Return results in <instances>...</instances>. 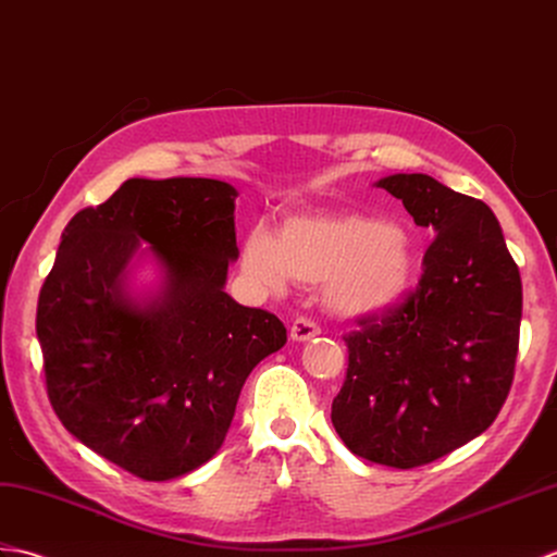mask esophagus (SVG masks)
<instances>
[{"label": "esophagus", "mask_w": 557, "mask_h": 557, "mask_svg": "<svg viewBox=\"0 0 557 557\" xmlns=\"http://www.w3.org/2000/svg\"><path fill=\"white\" fill-rule=\"evenodd\" d=\"M319 333H321V329L314 324L312 319H307V317H298L290 326V338L298 341V343L310 341V338L319 336Z\"/></svg>", "instance_id": "esophagus-1"}]
</instances>
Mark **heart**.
I'll list each match as a JSON object with an SVG mask.
<instances>
[{
	"label": "heart",
	"mask_w": 557,
	"mask_h": 557,
	"mask_svg": "<svg viewBox=\"0 0 557 557\" xmlns=\"http://www.w3.org/2000/svg\"><path fill=\"white\" fill-rule=\"evenodd\" d=\"M414 259L403 224L357 212L293 214L276 236L255 228L243 247V267L255 281L274 290L288 278L321 286L329 310L341 317L391 310L410 288Z\"/></svg>",
	"instance_id": "1"
}]
</instances>
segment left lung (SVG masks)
Listing matches in <instances>:
<instances>
[{
  "label": "left lung",
  "mask_w": 557,
  "mask_h": 557,
  "mask_svg": "<svg viewBox=\"0 0 557 557\" xmlns=\"http://www.w3.org/2000/svg\"><path fill=\"white\" fill-rule=\"evenodd\" d=\"M376 185L436 238L414 290L343 336L348 372L331 422L355 455L412 469L465 446L498 417L520 348L522 278L481 200L426 174Z\"/></svg>",
  "instance_id": "obj_1"
}]
</instances>
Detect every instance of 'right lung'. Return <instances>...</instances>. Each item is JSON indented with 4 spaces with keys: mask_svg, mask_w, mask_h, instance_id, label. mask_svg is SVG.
<instances>
[{
    "mask_svg": "<svg viewBox=\"0 0 557 557\" xmlns=\"http://www.w3.org/2000/svg\"><path fill=\"white\" fill-rule=\"evenodd\" d=\"M236 197L214 178H131L69 221L42 283L35 329L49 403L69 434L145 481L214 457L245 379L286 343L276 314L224 290ZM140 242L168 274L143 304L122 288Z\"/></svg>",
    "mask_w": 557,
    "mask_h": 557,
    "instance_id": "right-lung-1",
    "label": "right lung"
}]
</instances>
